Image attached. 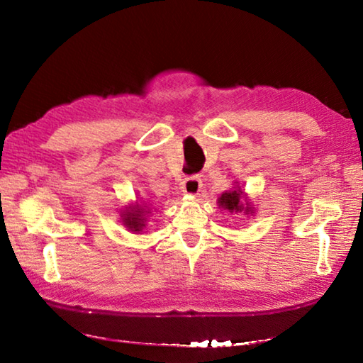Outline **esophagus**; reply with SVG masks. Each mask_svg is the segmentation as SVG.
<instances>
[{
  "label": "esophagus",
  "instance_id": "esophagus-1",
  "mask_svg": "<svg viewBox=\"0 0 363 363\" xmlns=\"http://www.w3.org/2000/svg\"><path fill=\"white\" fill-rule=\"evenodd\" d=\"M201 187H203V182H201V179H199V176L186 177L182 182V191L187 195H191V196L199 195Z\"/></svg>",
  "mask_w": 363,
  "mask_h": 363
}]
</instances>
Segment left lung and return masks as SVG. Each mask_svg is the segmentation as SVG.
<instances>
[{
	"instance_id": "8db88e82",
	"label": "left lung",
	"mask_w": 363,
	"mask_h": 363,
	"mask_svg": "<svg viewBox=\"0 0 363 363\" xmlns=\"http://www.w3.org/2000/svg\"><path fill=\"white\" fill-rule=\"evenodd\" d=\"M243 191L235 187L230 191H225L220 198H218V206H221L223 209H226L229 212H243V213H254V207H251L250 203H246L243 206Z\"/></svg>"
}]
</instances>
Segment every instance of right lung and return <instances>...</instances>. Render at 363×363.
Listing matches in <instances>:
<instances>
[{
  "label": "right lung",
  "instance_id": "right-lung-1",
  "mask_svg": "<svg viewBox=\"0 0 363 363\" xmlns=\"http://www.w3.org/2000/svg\"><path fill=\"white\" fill-rule=\"evenodd\" d=\"M150 204H143V206H129L126 207L125 212H121V221L129 230H133L135 234H140L142 230L146 228V215L151 213L150 212Z\"/></svg>",
  "mask_w": 363,
  "mask_h": 363
}]
</instances>
